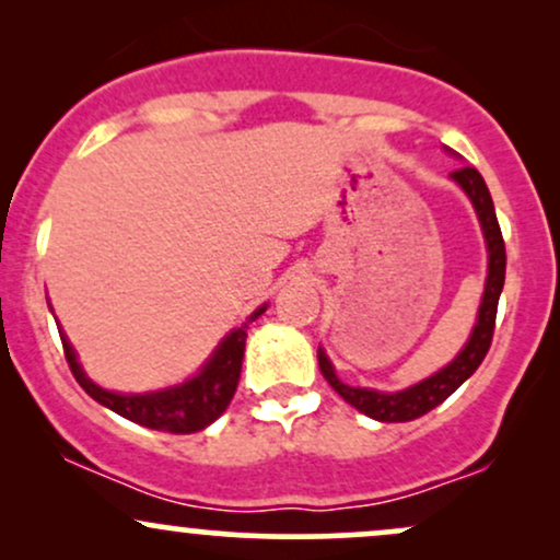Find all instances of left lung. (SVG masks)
I'll return each instance as SVG.
<instances>
[{
  "mask_svg": "<svg viewBox=\"0 0 560 560\" xmlns=\"http://www.w3.org/2000/svg\"><path fill=\"white\" fill-rule=\"evenodd\" d=\"M450 178H453V182L466 191L468 199H471L474 210H477L479 215L481 231H485L487 253H490V262H487V284H485V294H481L479 316H477V324H474L471 337H468V342L464 345V350H460L458 355H455V361H450L445 369L436 371L434 376L423 378V382L400 392H376L365 387H350V384L339 382V376L334 374V365L329 358H326V352L318 350V369L326 382L331 384L334 392H337L339 397H345V402H350L352 408H358L361 413L371 416V419L376 421H387V423L413 421L419 419V416L429 413V410L436 408V405L445 402L447 397L479 369L481 361H485L487 350H490L492 345L498 300L505 284V242H503V234H500L498 215H494L490 189H487L481 173L477 168H471V165H464V168L450 173Z\"/></svg>",
  "mask_w": 560,
  "mask_h": 560,
  "instance_id": "left-lung-1",
  "label": "left lung"
}]
</instances>
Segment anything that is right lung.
I'll list each match as a JSON object with an SVG mask.
<instances>
[{"label":"right lung","mask_w":560,"mask_h":560,"mask_svg":"<svg viewBox=\"0 0 560 560\" xmlns=\"http://www.w3.org/2000/svg\"><path fill=\"white\" fill-rule=\"evenodd\" d=\"M266 313V305H260L240 329L226 334L210 361L199 369L197 376L189 382L178 384V387L144 392V395H120V392L102 389L92 378L83 374L75 350L70 347L66 334H60L62 350H66V361L73 371L75 382L86 389L89 397L105 408L115 410L124 419L139 423V427L158 429V432L171 434H191L199 429L210 427L223 410L229 408L231 397H234L236 384H240L242 374V358H244V342H247V329L255 318ZM60 329V326H57Z\"/></svg>","instance_id":"obj_1"}]
</instances>
